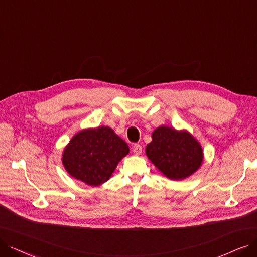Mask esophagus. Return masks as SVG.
<instances>
[{"mask_svg":"<svg viewBox=\"0 0 257 257\" xmlns=\"http://www.w3.org/2000/svg\"><path fill=\"white\" fill-rule=\"evenodd\" d=\"M133 153H134L135 155H140L142 153V147L138 145V143H135V145L133 146Z\"/></svg>","mask_w":257,"mask_h":257,"instance_id":"34e87169","label":"esophagus"}]
</instances>
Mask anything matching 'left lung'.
Here are the masks:
<instances>
[{"label": "left lung", "instance_id": "1", "mask_svg": "<svg viewBox=\"0 0 257 257\" xmlns=\"http://www.w3.org/2000/svg\"><path fill=\"white\" fill-rule=\"evenodd\" d=\"M146 154L154 166L172 180L191 176L203 160L200 143L188 131H176L164 125L153 132Z\"/></svg>", "mask_w": 257, "mask_h": 257}]
</instances>
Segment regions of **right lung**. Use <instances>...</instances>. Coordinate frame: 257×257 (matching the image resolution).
Segmentation results:
<instances>
[{"label": "right lung", "instance_id": "right-lung-1", "mask_svg": "<svg viewBox=\"0 0 257 257\" xmlns=\"http://www.w3.org/2000/svg\"><path fill=\"white\" fill-rule=\"evenodd\" d=\"M128 152L127 143L110 127L85 128L68 142L62 162L71 177L97 187L109 179Z\"/></svg>", "mask_w": 257, "mask_h": 257}]
</instances>
